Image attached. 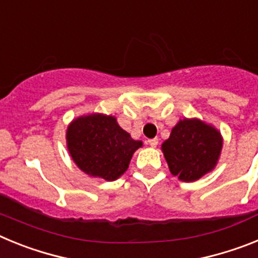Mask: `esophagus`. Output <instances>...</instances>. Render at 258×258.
<instances>
[{"label":"esophagus","mask_w":258,"mask_h":258,"mask_svg":"<svg viewBox=\"0 0 258 258\" xmlns=\"http://www.w3.org/2000/svg\"><path fill=\"white\" fill-rule=\"evenodd\" d=\"M157 143H159V140H157V138H152V140H149V145L151 146V147H156Z\"/></svg>","instance_id":"esophagus-1"}]
</instances>
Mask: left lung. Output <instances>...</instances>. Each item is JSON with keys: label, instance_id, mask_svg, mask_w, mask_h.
<instances>
[{"label": "left lung", "instance_id": "left-lung-1", "mask_svg": "<svg viewBox=\"0 0 258 258\" xmlns=\"http://www.w3.org/2000/svg\"><path fill=\"white\" fill-rule=\"evenodd\" d=\"M169 170L183 182L202 178L217 165L222 136L199 118H183L161 145Z\"/></svg>", "mask_w": 258, "mask_h": 258}]
</instances>
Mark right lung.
<instances>
[{"mask_svg": "<svg viewBox=\"0 0 258 258\" xmlns=\"http://www.w3.org/2000/svg\"><path fill=\"white\" fill-rule=\"evenodd\" d=\"M66 138L71 157L80 169L106 181L124 174L133 154L142 147V141H134L113 116L103 113L75 118Z\"/></svg>", "mask_w": 258, "mask_h": 258, "instance_id": "right-lung-1", "label": "right lung"}]
</instances>
